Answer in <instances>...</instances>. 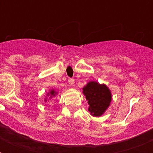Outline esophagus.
I'll list each match as a JSON object with an SVG mask.
<instances>
[{"mask_svg": "<svg viewBox=\"0 0 153 153\" xmlns=\"http://www.w3.org/2000/svg\"><path fill=\"white\" fill-rule=\"evenodd\" d=\"M68 82H69L70 86H73L74 83V79H68Z\"/></svg>", "mask_w": 153, "mask_h": 153, "instance_id": "1", "label": "esophagus"}]
</instances>
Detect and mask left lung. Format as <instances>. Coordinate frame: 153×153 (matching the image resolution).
I'll list each match as a JSON object with an SVG mask.
<instances>
[{"instance_id": "obj_1", "label": "left lung", "mask_w": 153, "mask_h": 153, "mask_svg": "<svg viewBox=\"0 0 153 153\" xmlns=\"http://www.w3.org/2000/svg\"><path fill=\"white\" fill-rule=\"evenodd\" d=\"M89 104L88 110L92 116L100 117L109 106L112 99L111 92L105 84L91 81L82 88Z\"/></svg>"}]
</instances>
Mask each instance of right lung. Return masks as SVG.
Segmentation results:
<instances>
[{"instance_id":"1","label":"right lung","mask_w":153,"mask_h":153,"mask_svg":"<svg viewBox=\"0 0 153 153\" xmlns=\"http://www.w3.org/2000/svg\"><path fill=\"white\" fill-rule=\"evenodd\" d=\"M56 94H57V92L54 91V90H51V91H50V92L48 94V96H50V98H52V97H55ZM45 102H47V98L45 99Z\"/></svg>"}]
</instances>
